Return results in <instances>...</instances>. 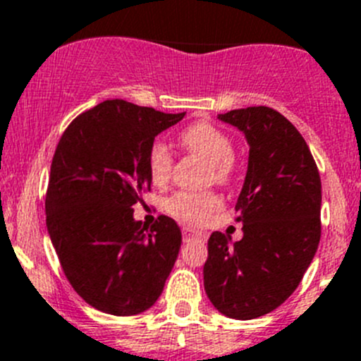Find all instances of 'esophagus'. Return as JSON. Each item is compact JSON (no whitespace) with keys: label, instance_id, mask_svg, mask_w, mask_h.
Listing matches in <instances>:
<instances>
[{"label":"esophagus","instance_id":"34e87169","mask_svg":"<svg viewBox=\"0 0 361 361\" xmlns=\"http://www.w3.org/2000/svg\"><path fill=\"white\" fill-rule=\"evenodd\" d=\"M181 235H183V240H190V238L197 237V231L190 230V228H183V230H181Z\"/></svg>","mask_w":361,"mask_h":361}]
</instances>
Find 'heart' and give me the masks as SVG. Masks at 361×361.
I'll use <instances>...</instances> for the list:
<instances>
[{"label":"heart","mask_w":361,"mask_h":361,"mask_svg":"<svg viewBox=\"0 0 361 361\" xmlns=\"http://www.w3.org/2000/svg\"><path fill=\"white\" fill-rule=\"evenodd\" d=\"M180 140L190 153L210 161L214 181L226 183L233 173V144L230 137L219 128L208 123H196L181 131ZM147 173L151 183L157 187L167 185L173 171V154L169 147L161 140H154L147 149L146 157ZM221 201L212 192L194 194V192H178L165 201V210L173 217L180 219L185 224H201L207 221L217 208Z\"/></svg>","instance_id":"b5f03b06"}]
</instances>
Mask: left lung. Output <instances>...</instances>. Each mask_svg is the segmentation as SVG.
<instances>
[{"mask_svg": "<svg viewBox=\"0 0 361 361\" xmlns=\"http://www.w3.org/2000/svg\"><path fill=\"white\" fill-rule=\"evenodd\" d=\"M242 131L247 171L235 210L244 237L214 231L203 267L215 310L237 321L257 319L290 298L321 240V178L294 124L269 106L219 114Z\"/></svg>", "mask_w": 361, "mask_h": 361, "instance_id": "1", "label": "left lung"}]
</instances>
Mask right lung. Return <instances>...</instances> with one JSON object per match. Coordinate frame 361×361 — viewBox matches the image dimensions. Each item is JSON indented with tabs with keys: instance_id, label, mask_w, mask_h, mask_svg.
<instances>
[{
	"instance_id": "obj_1",
	"label": "right lung",
	"mask_w": 361,
	"mask_h": 361,
	"mask_svg": "<svg viewBox=\"0 0 361 361\" xmlns=\"http://www.w3.org/2000/svg\"><path fill=\"white\" fill-rule=\"evenodd\" d=\"M183 114L123 99L83 112L63 131L51 161L46 224L73 288L96 310L119 317L157 302L181 245L174 219L147 230L133 204L149 190L147 149Z\"/></svg>"
}]
</instances>
